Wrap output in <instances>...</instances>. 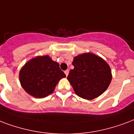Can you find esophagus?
<instances>
[{"mask_svg": "<svg viewBox=\"0 0 134 134\" xmlns=\"http://www.w3.org/2000/svg\"><path fill=\"white\" fill-rule=\"evenodd\" d=\"M65 74H66V76H67V75H68V74H69V69H67V70H65Z\"/></svg>", "mask_w": 134, "mask_h": 134, "instance_id": "1", "label": "esophagus"}]
</instances>
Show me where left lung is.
I'll list each match as a JSON object with an SVG mask.
<instances>
[{
  "label": "left lung",
  "mask_w": 134,
  "mask_h": 134,
  "mask_svg": "<svg viewBox=\"0 0 134 134\" xmlns=\"http://www.w3.org/2000/svg\"><path fill=\"white\" fill-rule=\"evenodd\" d=\"M74 69L67 80L75 93L86 100L96 98L105 91L112 81L110 65L100 56L84 53L74 58Z\"/></svg>",
  "instance_id": "left-lung-1"
}]
</instances>
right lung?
<instances>
[{
    "label": "right lung",
    "instance_id": "add662e5",
    "mask_svg": "<svg viewBox=\"0 0 134 134\" xmlns=\"http://www.w3.org/2000/svg\"><path fill=\"white\" fill-rule=\"evenodd\" d=\"M66 75L60 65L49 55L36 56L26 62L19 71L20 84L24 91L36 98L53 93L56 85Z\"/></svg>",
    "mask_w": 134,
    "mask_h": 134
}]
</instances>
